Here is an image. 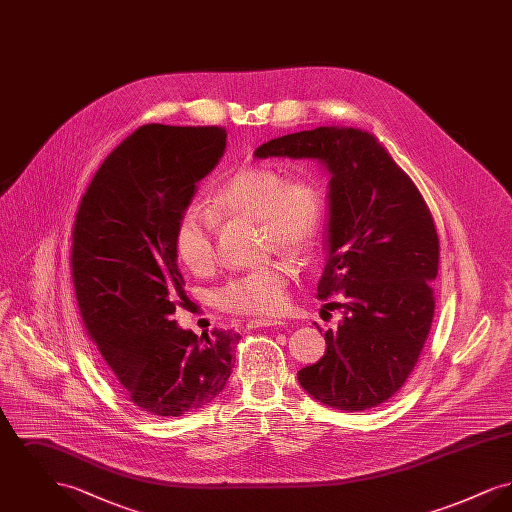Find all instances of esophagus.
I'll list each match as a JSON object with an SVG mask.
<instances>
[{
    "mask_svg": "<svg viewBox=\"0 0 512 512\" xmlns=\"http://www.w3.org/2000/svg\"><path fill=\"white\" fill-rule=\"evenodd\" d=\"M280 324H286V322L280 318L259 317L249 320L247 328H268V326H280Z\"/></svg>",
    "mask_w": 512,
    "mask_h": 512,
    "instance_id": "34e87169",
    "label": "esophagus"
}]
</instances>
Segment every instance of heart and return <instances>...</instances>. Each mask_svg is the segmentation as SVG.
<instances>
[{"label": "heart", "mask_w": 512, "mask_h": 512, "mask_svg": "<svg viewBox=\"0 0 512 512\" xmlns=\"http://www.w3.org/2000/svg\"><path fill=\"white\" fill-rule=\"evenodd\" d=\"M215 217L261 220L267 247L305 257L313 251L322 230L324 199L307 176L284 180L280 172L268 167H249L230 174L211 197V213L190 207L176 224V253L197 274L213 270L217 263ZM293 272L292 261L276 259L240 274L220 290L219 305L234 313H276L286 305Z\"/></svg>", "instance_id": "1"}]
</instances>
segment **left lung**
<instances>
[{
	"mask_svg": "<svg viewBox=\"0 0 512 512\" xmlns=\"http://www.w3.org/2000/svg\"><path fill=\"white\" fill-rule=\"evenodd\" d=\"M257 159L317 161L330 174L326 265L318 299L341 309L326 351L297 372L301 388L338 411H366L401 390L434 318L439 240L413 180L378 140L357 128L320 126L274 138Z\"/></svg>",
	"mask_w": 512,
	"mask_h": 512,
	"instance_id": "8db88e82",
	"label": "left lung"
}]
</instances>
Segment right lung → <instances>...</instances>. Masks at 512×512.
Masks as SVG:
<instances>
[{"label":"right lung","instance_id":"obj_1","mask_svg":"<svg viewBox=\"0 0 512 512\" xmlns=\"http://www.w3.org/2000/svg\"><path fill=\"white\" fill-rule=\"evenodd\" d=\"M224 149L219 126L146 124L101 163L74 220L82 320L130 401L157 416L205 407L234 368L240 334L197 338L172 320L184 286L176 224Z\"/></svg>","mask_w":512,"mask_h":512}]
</instances>
